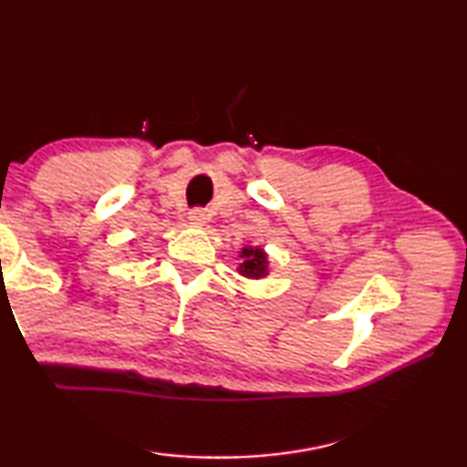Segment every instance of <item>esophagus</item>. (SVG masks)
I'll return each instance as SVG.
<instances>
[{"instance_id": "obj_1", "label": "esophagus", "mask_w": 467, "mask_h": 467, "mask_svg": "<svg viewBox=\"0 0 467 467\" xmlns=\"http://www.w3.org/2000/svg\"><path fill=\"white\" fill-rule=\"evenodd\" d=\"M187 220H189V224H192V226H203V223H205V214H203L202 210H193V212H189Z\"/></svg>"}]
</instances>
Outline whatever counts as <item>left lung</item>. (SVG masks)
<instances>
[{"instance_id":"left-lung-1","label":"left lung","mask_w":467,"mask_h":467,"mask_svg":"<svg viewBox=\"0 0 467 467\" xmlns=\"http://www.w3.org/2000/svg\"><path fill=\"white\" fill-rule=\"evenodd\" d=\"M239 257L241 264L236 267V272L244 275V278L262 280L270 274V257H267V253L262 247H251V244H247V247L239 251Z\"/></svg>"}]
</instances>
